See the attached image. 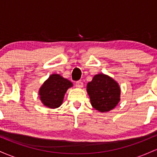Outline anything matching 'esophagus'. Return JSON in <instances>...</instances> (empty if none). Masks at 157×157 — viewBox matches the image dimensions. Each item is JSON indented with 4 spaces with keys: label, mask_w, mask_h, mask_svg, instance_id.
<instances>
[{
    "label": "esophagus",
    "mask_w": 157,
    "mask_h": 157,
    "mask_svg": "<svg viewBox=\"0 0 157 157\" xmlns=\"http://www.w3.org/2000/svg\"><path fill=\"white\" fill-rule=\"evenodd\" d=\"M75 86L79 88L82 87H83V82H82V81H78V82H76V83H75Z\"/></svg>",
    "instance_id": "34e87169"
}]
</instances>
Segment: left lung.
<instances>
[{
	"instance_id": "left-lung-1",
	"label": "left lung",
	"mask_w": 157,
	"mask_h": 157,
	"mask_svg": "<svg viewBox=\"0 0 157 157\" xmlns=\"http://www.w3.org/2000/svg\"><path fill=\"white\" fill-rule=\"evenodd\" d=\"M87 91L92 106L100 112L113 110L120 100V88L116 81L104 74H98L87 84Z\"/></svg>"
}]
</instances>
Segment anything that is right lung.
Listing matches in <instances>:
<instances>
[{
    "label": "right lung",
    "instance_id": "add662e5",
    "mask_svg": "<svg viewBox=\"0 0 157 157\" xmlns=\"http://www.w3.org/2000/svg\"><path fill=\"white\" fill-rule=\"evenodd\" d=\"M72 86L71 82L59 74L51 75L39 90V96L42 103L50 108H56L61 106L65 93Z\"/></svg>",
    "mask_w": 157,
    "mask_h": 157
}]
</instances>
